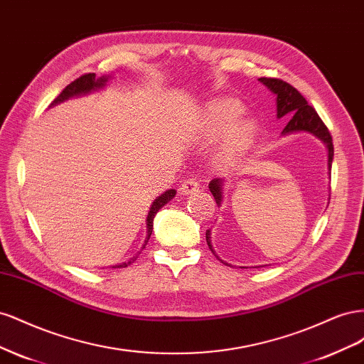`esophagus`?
<instances>
[{"label":"esophagus","mask_w":364,"mask_h":364,"mask_svg":"<svg viewBox=\"0 0 364 364\" xmlns=\"http://www.w3.org/2000/svg\"><path fill=\"white\" fill-rule=\"evenodd\" d=\"M196 191H199V183H197L194 179H186L179 188L181 196H190Z\"/></svg>","instance_id":"obj_1"}]
</instances>
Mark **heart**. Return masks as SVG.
Here are the masks:
<instances>
[{"label": "heart", "instance_id": "heart-1", "mask_svg": "<svg viewBox=\"0 0 364 364\" xmlns=\"http://www.w3.org/2000/svg\"><path fill=\"white\" fill-rule=\"evenodd\" d=\"M245 107L235 98L218 97L208 102L199 114L196 124V136L202 142H214L223 139L218 150V165H230L237 162L258 135V124L255 119L241 117Z\"/></svg>", "mask_w": 364, "mask_h": 364}]
</instances>
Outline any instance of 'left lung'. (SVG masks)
<instances>
[{"label": "left lung", "instance_id": "1", "mask_svg": "<svg viewBox=\"0 0 364 364\" xmlns=\"http://www.w3.org/2000/svg\"><path fill=\"white\" fill-rule=\"evenodd\" d=\"M264 86L267 87L270 92L277 95V117L278 118H290L289 124L284 127L282 136L285 135H293V134H301V132H306V134H311L317 139H321L326 150H328V171L331 170L333 158H334V147H333V138L329 135L326 126L321 117L317 115L314 109L308 105V102L301 95V92L293 87L291 85L285 83L279 79H267V77H261L258 79ZM209 191L213 193L214 199L217 202V206H222L223 203V191H225V179L223 178H215L208 185ZM206 243L211 249L213 253V245H211V229L206 230ZM217 257V255H215ZM218 258V257H217ZM220 259V258H218ZM226 266H230L226 261L220 259ZM245 269V267H241Z\"/></svg>", "mask_w": 364, "mask_h": 364}]
</instances>
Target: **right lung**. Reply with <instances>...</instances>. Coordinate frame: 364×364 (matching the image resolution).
<instances>
[{"label": "right lung", "instance_id": "right-lung-1", "mask_svg": "<svg viewBox=\"0 0 364 364\" xmlns=\"http://www.w3.org/2000/svg\"><path fill=\"white\" fill-rule=\"evenodd\" d=\"M111 80V75H102V77H95V74H85L82 77H79V79L74 80L73 83H70L65 90L59 94V97L54 100L50 107L56 106V105H60L63 102L70 100V98H75V97H83V95H87V94H92V92H97L103 90V87L107 85V82ZM176 196V190H167L165 193H162L161 196H158L155 200H153V203L150 205V209H149V215H147V220H146V225H147V235H146V240H144V245H142V249L146 247L147 241L151 235V230H153V218H155V215L158 214L159 209L167 205L173 197ZM138 257H134L127 259L126 262H121V264H117V266H114L112 269H118V267H127L129 264L134 262Z\"/></svg>", "mask_w": 364, "mask_h": 364}]
</instances>
